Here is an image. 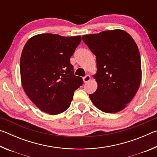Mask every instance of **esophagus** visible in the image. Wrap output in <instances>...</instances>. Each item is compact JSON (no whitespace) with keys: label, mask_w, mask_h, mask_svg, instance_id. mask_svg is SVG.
Segmentation results:
<instances>
[{"label":"esophagus","mask_w":157,"mask_h":157,"mask_svg":"<svg viewBox=\"0 0 157 157\" xmlns=\"http://www.w3.org/2000/svg\"><path fill=\"white\" fill-rule=\"evenodd\" d=\"M90 79H91V76L89 75L84 76L83 78V80H84V82H88L90 80Z\"/></svg>","instance_id":"34e87169"}]
</instances>
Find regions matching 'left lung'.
<instances>
[{
	"label": "left lung",
	"instance_id": "left-lung-1",
	"mask_svg": "<svg viewBox=\"0 0 157 157\" xmlns=\"http://www.w3.org/2000/svg\"><path fill=\"white\" fill-rule=\"evenodd\" d=\"M82 40L96 57L98 89L89 95L91 102L106 113L123 110L134 97L141 81L136 44L122 30L86 34Z\"/></svg>",
	"mask_w": 157,
	"mask_h": 157
}]
</instances>
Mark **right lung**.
<instances>
[{
    "label": "right lung",
    "instance_id": "obj_1",
    "mask_svg": "<svg viewBox=\"0 0 157 157\" xmlns=\"http://www.w3.org/2000/svg\"><path fill=\"white\" fill-rule=\"evenodd\" d=\"M80 36L41 34L29 39L20 61L21 83L29 98L44 112L56 115L69 107L74 91L83 84L74 75L70 58Z\"/></svg>",
    "mask_w": 157,
    "mask_h": 157
}]
</instances>
